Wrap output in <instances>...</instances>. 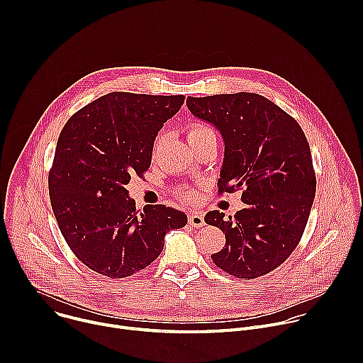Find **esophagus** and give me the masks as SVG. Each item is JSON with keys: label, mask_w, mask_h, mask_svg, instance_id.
I'll return each mask as SVG.
<instances>
[{"label": "esophagus", "mask_w": 363, "mask_h": 363, "mask_svg": "<svg viewBox=\"0 0 363 363\" xmlns=\"http://www.w3.org/2000/svg\"><path fill=\"white\" fill-rule=\"evenodd\" d=\"M188 223H189L192 227H195V228L202 227V225L205 224V221H203V216H202L201 213H195V211H192V213H189V216H188Z\"/></svg>", "instance_id": "obj_1"}]
</instances>
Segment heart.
Listing matches in <instances>:
<instances>
[{
	"label": "heart",
	"mask_w": 363,
	"mask_h": 363,
	"mask_svg": "<svg viewBox=\"0 0 363 363\" xmlns=\"http://www.w3.org/2000/svg\"><path fill=\"white\" fill-rule=\"evenodd\" d=\"M216 138V132L206 125L202 123H192L188 128V142L189 140H196V139H203V138ZM178 195L182 199H192L195 196V192L189 186H182L178 189Z\"/></svg>",
	"instance_id": "heart-1"
}]
</instances>
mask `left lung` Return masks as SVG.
I'll return each mask as SVG.
<instances>
[{"mask_svg": "<svg viewBox=\"0 0 363 363\" xmlns=\"http://www.w3.org/2000/svg\"><path fill=\"white\" fill-rule=\"evenodd\" d=\"M191 113L214 125L224 139L218 192L242 189L244 208L234 217L210 211L205 223L225 233L211 255L217 267L238 279H257L297 247L316 195L312 153L300 125L257 93L188 96Z\"/></svg>", "mask_w": 363, "mask_h": 363, "instance_id": "8db88e82", "label": "left lung"}]
</instances>
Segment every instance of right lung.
Instances as JSON below:
<instances>
[{
    "instance_id": "right-lung-1",
    "label": "right lung",
    "mask_w": 363,
    "mask_h": 363,
    "mask_svg": "<svg viewBox=\"0 0 363 363\" xmlns=\"http://www.w3.org/2000/svg\"><path fill=\"white\" fill-rule=\"evenodd\" d=\"M184 96L112 91L65 125L48 174L51 208L70 250L90 270L129 277L155 262L186 216L165 205L136 210L125 185L150 167L153 142Z\"/></svg>"
}]
</instances>
